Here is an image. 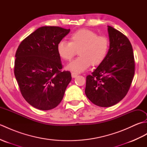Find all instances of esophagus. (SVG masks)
Returning <instances> with one entry per match:
<instances>
[{"label": "esophagus", "instance_id": "34e87169", "mask_svg": "<svg viewBox=\"0 0 147 147\" xmlns=\"http://www.w3.org/2000/svg\"><path fill=\"white\" fill-rule=\"evenodd\" d=\"M78 74L76 73H74V72H72V73H71V76L73 78H76L78 76Z\"/></svg>", "mask_w": 147, "mask_h": 147}]
</instances>
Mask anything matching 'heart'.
<instances>
[{
  "instance_id": "heart-1",
  "label": "heart",
  "mask_w": 147,
  "mask_h": 147,
  "mask_svg": "<svg viewBox=\"0 0 147 147\" xmlns=\"http://www.w3.org/2000/svg\"><path fill=\"white\" fill-rule=\"evenodd\" d=\"M110 48V40L105 35L90 30L81 29L71 34L69 42L61 41L57 45V54L64 61H69L78 51L80 57L67 65L76 73L83 72L90 65H98L104 61Z\"/></svg>"
}]
</instances>
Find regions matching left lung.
I'll return each mask as SVG.
<instances>
[{
    "mask_svg": "<svg viewBox=\"0 0 147 147\" xmlns=\"http://www.w3.org/2000/svg\"><path fill=\"white\" fill-rule=\"evenodd\" d=\"M110 48L105 60L86 76L85 94L93 104L107 107L128 92L135 74V59L129 39L108 26Z\"/></svg>",
    "mask_w": 147,
    "mask_h": 147,
    "instance_id": "8db88e82",
    "label": "left lung"
}]
</instances>
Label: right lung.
<instances>
[{
    "label": "right lung",
    "instance_id": "add662e5",
    "mask_svg": "<svg viewBox=\"0 0 147 147\" xmlns=\"http://www.w3.org/2000/svg\"><path fill=\"white\" fill-rule=\"evenodd\" d=\"M69 32L59 26H42L18 46L14 75L22 96L33 107L51 110L63 98L71 74L62 71L57 45Z\"/></svg>",
    "mask_w": 147,
    "mask_h": 147
}]
</instances>
